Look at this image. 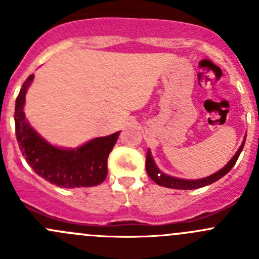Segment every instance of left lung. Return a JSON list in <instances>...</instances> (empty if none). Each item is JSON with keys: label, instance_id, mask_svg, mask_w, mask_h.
<instances>
[{"label": "left lung", "instance_id": "obj_1", "mask_svg": "<svg viewBox=\"0 0 259 259\" xmlns=\"http://www.w3.org/2000/svg\"><path fill=\"white\" fill-rule=\"evenodd\" d=\"M247 137V135H245ZM245 137L243 139V143L239 146V149L237 150V153L234 154L233 158L227 163V165H224L221 170H218L217 173L211 174L209 177H205V178L202 179H182V178H176V177L168 176V174L163 173L160 169L156 166L155 161H154L153 156H151L150 150H148L146 153V161H145V168H146V173L148 176L150 177L151 180L156 183L160 187H165V188H171V189H183V190H190V189H198V188L205 187V185H209L211 183L217 182L221 178H223L229 170L234 166L236 164L237 159H238L239 154L243 150V146H244V142H245Z\"/></svg>", "mask_w": 259, "mask_h": 259}]
</instances>
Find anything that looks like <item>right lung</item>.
Wrapping results in <instances>:
<instances>
[{"label": "right lung", "instance_id": "1", "mask_svg": "<svg viewBox=\"0 0 259 259\" xmlns=\"http://www.w3.org/2000/svg\"><path fill=\"white\" fill-rule=\"evenodd\" d=\"M33 75L26 79L15 105V125L20 150L37 176L61 188L99 185L108 176V156L120 132L91 139L75 149L59 148L44 139L26 119V94Z\"/></svg>", "mask_w": 259, "mask_h": 259}]
</instances>
